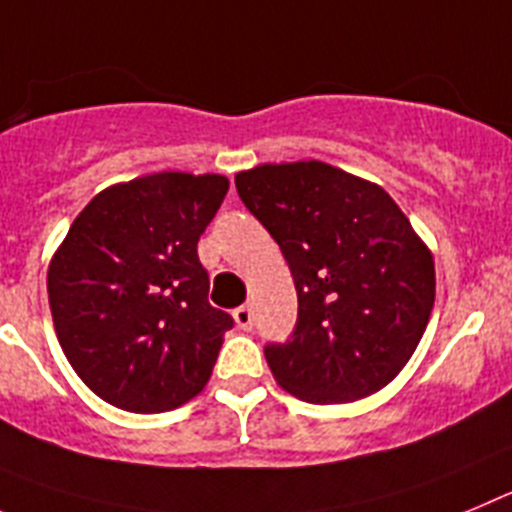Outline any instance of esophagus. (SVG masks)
<instances>
[{
	"mask_svg": "<svg viewBox=\"0 0 512 512\" xmlns=\"http://www.w3.org/2000/svg\"><path fill=\"white\" fill-rule=\"evenodd\" d=\"M234 324L239 326V329L250 331L252 324H255V313H252L250 306H239L237 311H234Z\"/></svg>",
	"mask_w": 512,
	"mask_h": 512,
	"instance_id": "1",
	"label": "esophagus"
}]
</instances>
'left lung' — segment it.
<instances>
[{"label": "left lung", "instance_id": "1", "mask_svg": "<svg viewBox=\"0 0 512 512\" xmlns=\"http://www.w3.org/2000/svg\"><path fill=\"white\" fill-rule=\"evenodd\" d=\"M234 183L296 283V331L265 347L280 388L319 405L385 388L436 298L434 255L408 216L382 186L321 160L262 163Z\"/></svg>", "mask_w": 512, "mask_h": 512}]
</instances>
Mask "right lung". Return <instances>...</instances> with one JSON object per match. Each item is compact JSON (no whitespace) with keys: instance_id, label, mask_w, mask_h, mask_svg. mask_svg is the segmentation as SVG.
<instances>
[{"instance_id":"right-lung-1","label":"right lung","mask_w":512,"mask_h":512,"mask_svg":"<svg viewBox=\"0 0 512 512\" xmlns=\"http://www.w3.org/2000/svg\"><path fill=\"white\" fill-rule=\"evenodd\" d=\"M229 191L216 173L114 183L48 265L53 326L76 375L130 413L181 408L209 382L232 316L209 303L199 237Z\"/></svg>"}]
</instances>
